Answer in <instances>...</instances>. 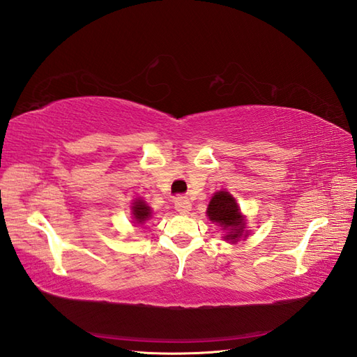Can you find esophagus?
I'll return each mask as SVG.
<instances>
[{"instance_id": "esophagus-1", "label": "esophagus", "mask_w": 357, "mask_h": 357, "mask_svg": "<svg viewBox=\"0 0 357 357\" xmlns=\"http://www.w3.org/2000/svg\"><path fill=\"white\" fill-rule=\"evenodd\" d=\"M175 209L179 212V213H188V211L191 209V203L187 197H176L175 199Z\"/></svg>"}]
</instances>
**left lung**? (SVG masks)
<instances>
[{
    "instance_id": "8db88e82",
    "label": "left lung",
    "mask_w": 357,
    "mask_h": 357,
    "mask_svg": "<svg viewBox=\"0 0 357 357\" xmlns=\"http://www.w3.org/2000/svg\"><path fill=\"white\" fill-rule=\"evenodd\" d=\"M206 213L212 222H217L224 230H229L226 239L236 242L242 236L243 220L241 211L236 205V200L227 191L215 192V196L209 202Z\"/></svg>"
}]
</instances>
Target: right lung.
<instances>
[{
  "mask_svg": "<svg viewBox=\"0 0 357 357\" xmlns=\"http://www.w3.org/2000/svg\"><path fill=\"white\" fill-rule=\"evenodd\" d=\"M133 215H135L136 222L142 224L151 217V209H149V206H146L145 202L137 200V202H135V206H133Z\"/></svg>",
  "mask_w": 357,
  "mask_h": 357,
  "instance_id": "right-lung-1",
  "label": "right lung"
}]
</instances>
